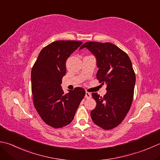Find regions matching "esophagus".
I'll list each match as a JSON object with an SVG mask.
<instances>
[{
    "instance_id": "34e87169",
    "label": "esophagus",
    "mask_w": 160,
    "mask_h": 160,
    "mask_svg": "<svg viewBox=\"0 0 160 160\" xmlns=\"http://www.w3.org/2000/svg\"><path fill=\"white\" fill-rule=\"evenodd\" d=\"M91 97H92V94H91V93H89V92H86L85 93V98H90Z\"/></svg>"
}]
</instances>
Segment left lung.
Wrapping results in <instances>:
<instances>
[{"instance_id": "1", "label": "left lung", "mask_w": 160, "mask_h": 160, "mask_svg": "<svg viewBox=\"0 0 160 160\" xmlns=\"http://www.w3.org/2000/svg\"><path fill=\"white\" fill-rule=\"evenodd\" d=\"M83 48L96 56L99 68L96 78L100 83L107 84L103 97L92 93L96 106L91 117L102 129H113L123 121L132 105L136 81L132 62L126 52L112 43L89 42L80 49Z\"/></svg>"}]
</instances>
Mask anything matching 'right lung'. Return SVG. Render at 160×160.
<instances>
[{
    "label": "right lung",
    "instance_id": "add662e5",
    "mask_svg": "<svg viewBox=\"0 0 160 160\" xmlns=\"http://www.w3.org/2000/svg\"><path fill=\"white\" fill-rule=\"evenodd\" d=\"M82 42L55 41L45 46L31 71L34 106L40 117L52 128H61L73 121L85 90L76 87L67 93L62 89V79L67 73L66 60Z\"/></svg>",
    "mask_w": 160,
    "mask_h": 160
}]
</instances>
